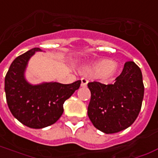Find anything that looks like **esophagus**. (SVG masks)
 Here are the masks:
<instances>
[{
    "label": "esophagus",
    "instance_id": "esophagus-1",
    "mask_svg": "<svg viewBox=\"0 0 158 158\" xmlns=\"http://www.w3.org/2000/svg\"><path fill=\"white\" fill-rule=\"evenodd\" d=\"M81 85L82 87H85V86H86V85H87V83H88L87 79H86V78L82 77L81 79Z\"/></svg>",
    "mask_w": 158,
    "mask_h": 158
}]
</instances>
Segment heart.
Listing matches in <instances>:
<instances>
[{
    "label": "heart",
    "instance_id": "heart-1",
    "mask_svg": "<svg viewBox=\"0 0 158 158\" xmlns=\"http://www.w3.org/2000/svg\"><path fill=\"white\" fill-rule=\"evenodd\" d=\"M89 75L98 76L102 79L112 77L117 72V66L110 59H101L85 70Z\"/></svg>",
    "mask_w": 158,
    "mask_h": 158
}]
</instances>
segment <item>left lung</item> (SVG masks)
<instances>
[{"label":"left lung","mask_w":158,"mask_h":158,"mask_svg":"<svg viewBox=\"0 0 158 158\" xmlns=\"http://www.w3.org/2000/svg\"><path fill=\"white\" fill-rule=\"evenodd\" d=\"M90 90L89 118L105 134L129 128L139 115L144 95L143 75L134 62H127L113 84L98 81L87 84Z\"/></svg>","instance_id":"1"}]
</instances>
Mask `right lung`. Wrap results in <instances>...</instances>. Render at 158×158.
Masks as SVG:
<instances>
[{"label":"right lung","instance_id":"obj_1","mask_svg":"<svg viewBox=\"0 0 158 158\" xmlns=\"http://www.w3.org/2000/svg\"><path fill=\"white\" fill-rule=\"evenodd\" d=\"M35 48L12 62L5 77V91L8 107L15 118L32 129H43L56 123L63 113V103L80 87L81 81L72 84L45 82L29 84L24 72Z\"/></svg>","mask_w":158,"mask_h":158}]
</instances>
